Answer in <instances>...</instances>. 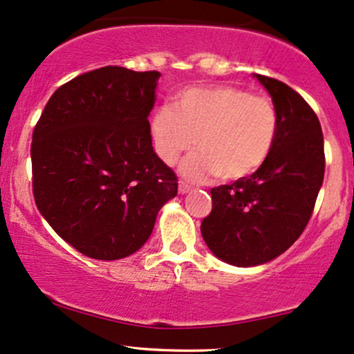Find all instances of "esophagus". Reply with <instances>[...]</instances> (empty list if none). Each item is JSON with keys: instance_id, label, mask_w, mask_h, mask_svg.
<instances>
[{"instance_id": "34e87169", "label": "esophagus", "mask_w": 354, "mask_h": 354, "mask_svg": "<svg viewBox=\"0 0 354 354\" xmlns=\"http://www.w3.org/2000/svg\"><path fill=\"white\" fill-rule=\"evenodd\" d=\"M190 190V185L189 184H185L184 180H180L178 182V194H187V192Z\"/></svg>"}]
</instances>
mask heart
<instances>
[{
    "mask_svg": "<svg viewBox=\"0 0 354 354\" xmlns=\"http://www.w3.org/2000/svg\"><path fill=\"white\" fill-rule=\"evenodd\" d=\"M274 103L238 86H194L178 95L177 110L164 104L151 118L157 156L177 164L197 141L198 152L182 165L192 180L215 176L239 180L263 167L277 139Z\"/></svg>",
    "mask_w": 354,
    "mask_h": 354,
    "instance_id": "1",
    "label": "heart"
}]
</instances>
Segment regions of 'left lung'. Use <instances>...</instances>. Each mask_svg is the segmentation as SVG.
Returning <instances> with one entry per match:
<instances>
[{
  "mask_svg": "<svg viewBox=\"0 0 354 354\" xmlns=\"http://www.w3.org/2000/svg\"><path fill=\"white\" fill-rule=\"evenodd\" d=\"M256 78L276 106V144L250 177L212 189V212L200 226L213 254L239 268L268 263L297 241L325 176L324 134L310 104L281 80Z\"/></svg>",
  "mask_w": 354,
  "mask_h": 354,
  "instance_id": "1",
  "label": "left lung"
}]
</instances>
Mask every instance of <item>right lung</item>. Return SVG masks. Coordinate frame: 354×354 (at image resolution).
Wrapping results in <instances>:
<instances>
[{"label":"right lung","instance_id":"right-lung-1","mask_svg":"<svg viewBox=\"0 0 354 354\" xmlns=\"http://www.w3.org/2000/svg\"><path fill=\"white\" fill-rule=\"evenodd\" d=\"M157 71L108 65L59 86L32 133V194L64 241L113 261L147 241L177 176L152 149Z\"/></svg>","mask_w":354,"mask_h":354}]
</instances>
